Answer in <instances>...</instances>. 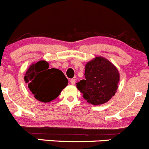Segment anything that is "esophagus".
Returning a JSON list of instances; mask_svg holds the SVG:
<instances>
[{
  "instance_id": "1",
  "label": "esophagus",
  "mask_w": 149,
  "mask_h": 149,
  "mask_svg": "<svg viewBox=\"0 0 149 149\" xmlns=\"http://www.w3.org/2000/svg\"><path fill=\"white\" fill-rule=\"evenodd\" d=\"M70 84H72V85H74L75 83H76V79H71L70 80Z\"/></svg>"
}]
</instances>
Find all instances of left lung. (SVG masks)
<instances>
[{
    "label": "left lung",
    "instance_id": "8db88e82",
    "mask_svg": "<svg viewBox=\"0 0 149 149\" xmlns=\"http://www.w3.org/2000/svg\"><path fill=\"white\" fill-rule=\"evenodd\" d=\"M85 79L76 84L87 102L102 104L116 93L120 81L118 68L103 57H96L85 66Z\"/></svg>",
    "mask_w": 149,
    "mask_h": 149
}]
</instances>
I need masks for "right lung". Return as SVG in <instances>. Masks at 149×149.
I'll return each mask as SVG.
<instances>
[{"mask_svg": "<svg viewBox=\"0 0 149 149\" xmlns=\"http://www.w3.org/2000/svg\"><path fill=\"white\" fill-rule=\"evenodd\" d=\"M24 81L35 99L45 103L56 99L68 83L61 70L49 69L45 61L31 64L25 73Z\"/></svg>", "mask_w": 149, "mask_h": 149, "instance_id": "add662e5", "label": "right lung"}]
</instances>
